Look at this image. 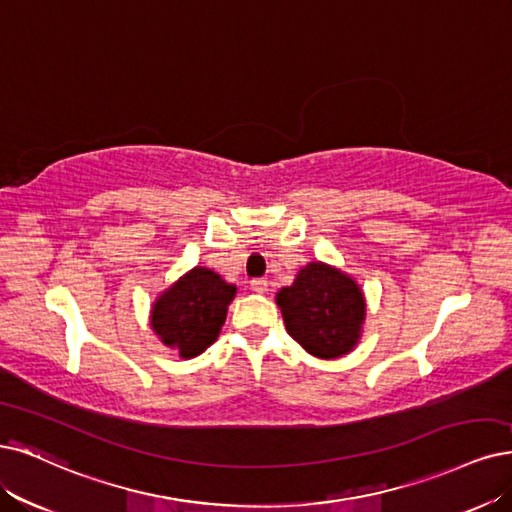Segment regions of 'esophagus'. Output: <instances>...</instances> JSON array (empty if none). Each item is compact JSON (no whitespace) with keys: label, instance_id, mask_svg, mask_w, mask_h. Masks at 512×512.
I'll list each match as a JSON object with an SVG mask.
<instances>
[{"label":"esophagus","instance_id":"esophagus-1","mask_svg":"<svg viewBox=\"0 0 512 512\" xmlns=\"http://www.w3.org/2000/svg\"><path fill=\"white\" fill-rule=\"evenodd\" d=\"M251 289L255 293H266L268 291V280L266 278H253L251 280Z\"/></svg>","mask_w":512,"mask_h":512}]
</instances>
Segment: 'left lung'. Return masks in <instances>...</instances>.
Here are the masks:
<instances>
[{
	"mask_svg": "<svg viewBox=\"0 0 512 512\" xmlns=\"http://www.w3.org/2000/svg\"><path fill=\"white\" fill-rule=\"evenodd\" d=\"M276 304L289 335L312 356L339 358L361 339L363 291L348 274L323 261L301 268L293 285L278 291Z\"/></svg>",
	"mask_w": 512,
	"mask_h": 512,
	"instance_id": "left-lung-1",
	"label": "left lung"
}]
</instances>
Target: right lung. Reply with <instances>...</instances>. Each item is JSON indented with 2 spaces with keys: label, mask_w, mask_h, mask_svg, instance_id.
<instances>
[{
  "label": "right lung",
  "mask_w": 512,
  "mask_h": 512,
  "mask_svg": "<svg viewBox=\"0 0 512 512\" xmlns=\"http://www.w3.org/2000/svg\"><path fill=\"white\" fill-rule=\"evenodd\" d=\"M234 295V285L198 266L158 297L151 308V329L164 346L194 358L217 339Z\"/></svg>",
  "instance_id": "right-lung-1"
}]
</instances>
